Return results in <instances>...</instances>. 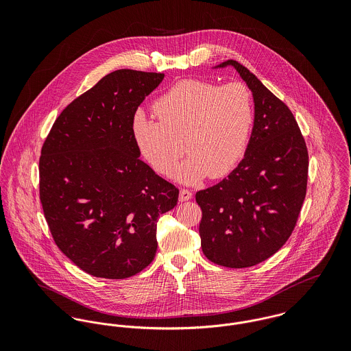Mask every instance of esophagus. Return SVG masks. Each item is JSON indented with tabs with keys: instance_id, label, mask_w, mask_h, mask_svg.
<instances>
[{
	"instance_id": "obj_1",
	"label": "esophagus",
	"mask_w": 351,
	"mask_h": 351,
	"mask_svg": "<svg viewBox=\"0 0 351 351\" xmlns=\"http://www.w3.org/2000/svg\"><path fill=\"white\" fill-rule=\"evenodd\" d=\"M193 197V193L189 189H181L180 191V201L191 200Z\"/></svg>"
}]
</instances>
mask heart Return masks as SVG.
I'll list each match as a JSON object with an SVG mask.
<instances>
[{
	"instance_id": "heart-1",
	"label": "heart",
	"mask_w": 351,
	"mask_h": 351,
	"mask_svg": "<svg viewBox=\"0 0 351 351\" xmlns=\"http://www.w3.org/2000/svg\"><path fill=\"white\" fill-rule=\"evenodd\" d=\"M154 112L158 120L136 112L131 132L142 156L162 176L170 174L184 154L181 139L191 155L173 177L186 184L228 174L249 146L254 106L242 82L217 86L197 78L182 80L155 101Z\"/></svg>"
}]
</instances>
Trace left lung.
<instances>
[{
  "instance_id": "1",
  "label": "left lung",
  "mask_w": 351,
  "mask_h": 351,
  "mask_svg": "<svg viewBox=\"0 0 351 351\" xmlns=\"http://www.w3.org/2000/svg\"><path fill=\"white\" fill-rule=\"evenodd\" d=\"M251 89L255 119L239 165L216 185L199 191L201 249L213 263L242 269L270 258L292 235L308 182V149L285 102L237 60Z\"/></svg>"
}]
</instances>
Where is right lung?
Returning <instances> with one entry per match:
<instances>
[{
    "label": "right lung",
    "instance_id": "right-lung-1",
    "mask_svg": "<svg viewBox=\"0 0 351 351\" xmlns=\"http://www.w3.org/2000/svg\"><path fill=\"white\" fill-rule=\"evenodd\" d=\"M165 78L116 70L56 117L39 159V196L53 242L90 276L121 280L152 262L159 215L180 191L139 159L131 123Z\"/></svg>",
    "mask_w": 351,
    "mask_h": 351
}]
</instances>
